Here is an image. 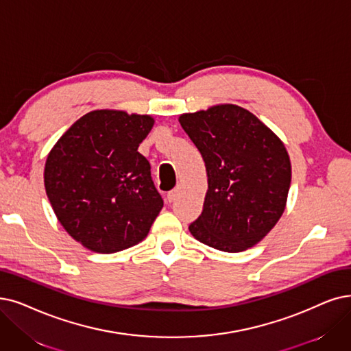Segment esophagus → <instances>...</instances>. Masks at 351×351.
<instances>
[{"label":"esophagus","mask_w":351,"mask_h":351,"mask_svg":"<svg viewBox=\"0 0 351 351\" xmlns=\"http://www.w3.org/2000/svg\"><path fill=\"white\" fill-rule=\"evenodd\" d=\"M177 194H178V190H176V189L171 190V191H168V193H167V200L170 202V203L174 202L176 197H177Z\"/></svg>","instance_id":"obj_1"}]
</instances>
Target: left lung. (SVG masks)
<instances>
[{
    "label": "left lung",
    "instance_id": "8db88e82",
    "mask_svg": "<svg viewBox=\"0 0 351 351\" xmlns=\"http://www.w3.org/2000/svg\"><path fill=\"white\" fill-rule=\"evenodd\" d=\"M178 121L202 154L208 183L190 233L223 252L255 246L285 210L291 162L282 141L237 105H216Z\"/></svg>",
    "mask_w": 351,
    "mask_h": 351
}]
</instances>
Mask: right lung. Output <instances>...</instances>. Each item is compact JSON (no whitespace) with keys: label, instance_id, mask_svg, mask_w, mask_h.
Listing matches in <instances>:
<instances>
[{"label":"right lung","instance_id":"1","mask_svg":"<svg viewBox=\"0 0 351 351\" xmlns=\"http://www.w3.org/2000/svg\"><path fill=\"white\" fill-rule=\"evenodd\" d=\"M149 115L101 109L83 115L50 151L45 187L66 232L85 247L114 254L141 242L164 202L138 147Z\"/></svg>","mask_w":351,"mask_h":351}]
</instances>
